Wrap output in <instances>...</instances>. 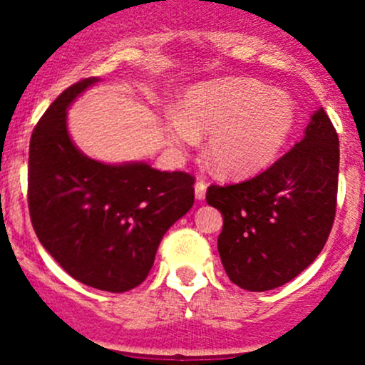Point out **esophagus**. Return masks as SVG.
I'll return each mask as SVG.
<instances>
[{"mask_svg": "<svg viewBox=\"0 0 365 365\" xmlns=\"http://www.w3.org/2000/svg\"><path fill=\"white\" fill-rule=\"evenodd\" d=\"M206 188H207V183L202 182V180H199V182L195 183V199L197 200H204V197H206Z\"/></svg>", "mask_w": 365, "mask_h": 365, "instance_id": "34e87169", "label": "esophagus"}]
</instances>
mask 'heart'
<instances>
[{
  "label": "heart",
  "mask_w": 365,
  "mask_h": 365,
  "mask_svg": "<svg viewBox=\"0 0 365 365\" xmlns=\"http://www.w3.org/2000/svg\"><path fill=\"white\" fill-rule=\"evenodd\" d=\"M295 108L287 94L252 78H221L192 87L183 111L166 115L173 148H194L211 135L207 159L223 177L257 173L274 161L290 137Z\"/></svg>",
  "instance_id": "b5f03b06"
}]
</instances>
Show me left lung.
<instances>
[{"label":"left lung","instance_id":"8db88e82","mask_svg":"<svg viewBox=\"0 0 365 365\" xmlns=\"http://www.w3.org/2000/svg\"><path fill=\"white\" fill-rule=\"evenodd\" d=\"M338 166V133L319 108L304 139L273 166L235 185L207 188V204L223 215L217 252L237 287L273 290L319 255L336 212Z\"/></svg>","mask_w":365,"mask_h":365}]
</instances>
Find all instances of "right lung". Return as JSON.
Masks as SVG:
<instances>
[{
    "mask_svg": "<svg viewBox=\"0 0 365 365\" xmlns=\"http://www.w3.org/2000/svg\"><path fill=\"white\" fill-rule=\"evenodd\" d=\"M99 82L83 78L41 116L29 149V212L43 247L72 278L123 293L148 278L159 242L194 206V177L148 163L104 165L81 153L66 110Z\"/></svg>",
    "mask_w": 365,
    "mask_h": 365,
    "instance_id": "right-lung-1",
    "label": "right lung"
}]
</instances>
